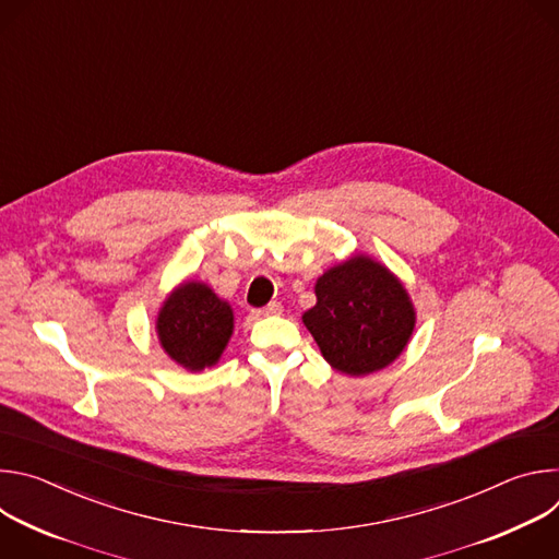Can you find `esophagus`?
I'll list each match as a JSON object with an SVG mask.
<instances>
[{"label": "esophagus", "instance_id": "esophagus-1", "mask_svg": "<svg viewBox=\"0 0 559 559\" xmlns=\"http://www.w3.org/2000/svg\"><path fill=\"white\" fill-rule=\"evenodd\" d=\"M283 311V305L281 302H270L267 307H263V309H257V316H276V313H281Z\"/></svg>", "mask_w": 559, "mask_h": 559}]
</instances>
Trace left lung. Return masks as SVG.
I'll use <instances>...</instances> for the list:
<instances>
[{
	"label": "left lung",
	"mask_w": 559,
	"mask_h": 559,
	"mask_svg": "<svg viewBox=\"0 0 559 559\" xmlns=\"http://www.w3.org/2000/svg\"><path fill=\"white\" fill-rule=\"evenodd\" d=\"M316 305L302 313L323 358L345 376H369L405 352L416 307L403 281L369 254H354L318 276Z\"/></svg>",
	"instance_id": "left-lung-1"
}]
</instances>
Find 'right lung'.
Returning a JSON list of instances; mask_svg holds the SVG:
<instances>
[{
    "mask_svg": "<svg viewBox=\"0 0 559 559\" xmlns=\"http://www.w3.org/2000/svg\"><path fill=\"white\" fill-rule=\"evenodd\" d=\"M154 330L170 360L203 371L221 360L234 334V311L207 283L183 281L158 307Z\"/></svg>",
    "mask_w": 559,
    "mask_h": 559,
    "instance_id": "right-lung-1",
    "label": "right lung"
}]
</instances>
